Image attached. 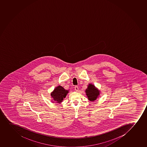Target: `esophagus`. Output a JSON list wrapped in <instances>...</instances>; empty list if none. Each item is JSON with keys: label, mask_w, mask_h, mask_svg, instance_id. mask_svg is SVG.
Instances as JSON below:
<instances>
[{"label": "esophagus", "mask_w": 147, "mask_h": 147, "mask_svg": "<svg viewBox=\"0 0 147 147\" xmlns=\"http://www.w3.org/2000/svg\"><path fill=\"white\" fill-rule=\"evenodd\" d=\"M75 90H76V91H77L79 90V88H78V86H75Z\"/></svg>", "instance_id": "1"}]
</instances>
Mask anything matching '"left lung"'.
Returning a JSON list of instances; mask_svg holds the SVG:
<instances>
[{"label": "left lung", "instance_id": "obj_1", "mask_svg": "<svg viewBox=\"0 0 147 147\" xmlns=\"http://www.w3.org/2000/svg\"><path fill=\"white\" fill-rule=\"evenodd\" d=\"M88 100L90 101H93L96 100L98 96L100 95V91L96 88L95 86L91 84H89L87 89L85 91Z\"/></svg>", "mask_w": 147, "mask_h": 147}]
</instances>
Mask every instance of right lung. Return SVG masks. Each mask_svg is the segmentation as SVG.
I'll return each mask as SVG.
<instances>
[{"mask_svg":"<svg viewBox=\"0 0 147 147\" xmlns=\"http://www.w3.org/2000/svg\"><path fill=\"white\" fill-rule=\"evenodd\" d=\"M68 92V90H65L63 87L59 85L54 90L53 92L51 94V96L54 101L57 103H61L63 98H65Z\"/></svg>","mask_w":147,"mask_h":147,"instance_id":"obj_1","label":"right lung"}]
</instances>
